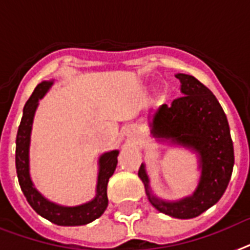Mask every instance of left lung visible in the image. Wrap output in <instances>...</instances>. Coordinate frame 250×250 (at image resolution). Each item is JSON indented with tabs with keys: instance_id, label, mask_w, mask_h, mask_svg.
I'll use <instances>...</instances> for the list:
<instances>
[{
	"instance_id": "obj_1",
	"label": "left lung",
	"mask_w": 250,
	"mask_h": 250,
	"mask_svg": "<svg viewBox=\"0 0 250 250\" xmlns=\"http://www.w3.org/2000/svg\"><path fill=\"white\" fill-rule=\"evenodd\" d=\"M183 96L171 106L162 104L153 117L152 133L158 138L194 149L201 158L202 175L193 195L177 202H164L152 195L149 180L142 164L138 176L146 187L154 208L175 218H194L220 201L234 167L228 119L217 98L194 76L177 74Z\"/></svg>"
}]
</instances>
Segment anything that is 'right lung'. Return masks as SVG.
<instances>
[{
  "instance_id": "obj_1",
  "label": "right lung",
  "mask_w": 250,
  "mask_h": 250,
  "mask_svg": "<svg viewBox=\"0 0 250 250\" xmlns=\"http://www.w3.org/2000/svg\"><path fill=\"white\" fill-rule=\"evenodd\" d=\"M52 82H42L36 86L34 92L28 100L22 110L21 123L19 125L16 135L15 164L19 184L25 195L28 203L42 217L60 226H80L94 221L104 212L108 204L107 199V184L108 179L113 175L117 166L119 150H111L102 154L100 158V172L97 183V195L92 202L78 206V207H62L59 204L47 201L38 193L29 176V143L34 112L38 106V101L42 98Z\"/></svg>"
}]
</instances>
